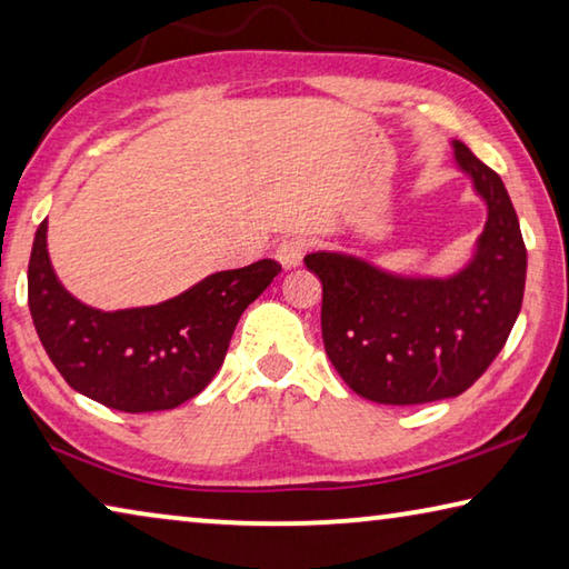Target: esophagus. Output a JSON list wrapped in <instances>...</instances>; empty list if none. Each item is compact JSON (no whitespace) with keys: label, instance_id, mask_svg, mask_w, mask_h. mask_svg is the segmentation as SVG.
<instances>
[{"label":"esophagus","instance_id":"34e87169","mask_svg":"<svg viewBox=\"0 0 569 569\" xmlns=\"http://www.w3.org/2000/svg\"><path fill=\"white\" fill-rule=\"evenodd\" d=\"M303 252H306V242L301 238H286L278 242L276 248V260L281 263L286 270L291 268H299L301 260H303Z\"/></svg>","mask_w":569,"mask_h":569}]
</instances>
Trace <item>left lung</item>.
<instances>
[{
	"label": "left lung",
	"instance_id": "obj_1",
	"mask_svg": "<svg viewBox=\"0 0 569 569\" xmlns=\"http://www.w3.org/2000/svg\"><path fill=\"white\" fill-rule=\"evenodd\" d=\"M450 147L456 169L486 204L483 230L461 268L412 276L341 250L303 258L321 281L327 357L365 400L458 398L489 369L521 311L527 248L507 187L463 141L453 139Z\"/></svg>",
	"mask_w": 569,
	"mask_h": 569
}]
</instances>
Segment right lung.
Returning <instances> with one entry per match:
<instances>
[{"label":"right lung","instance_id":"add662e5","mask_svg":"<svg viewBox=\"0 0 569 569\" xmlns=\"http://www.w3.org/2000/svg\"><path fill=\"white\" fill-rule=\"evenodd\" d=\"M281 273L276 260L220 270L157 306L103 311L60 283L48 220L34 232L27 301L50 362L86 398L121 412H157L200 395L228 355L242 311Z\"/></svg>","mask_w":569,"mask_h":569}]
</instances>
